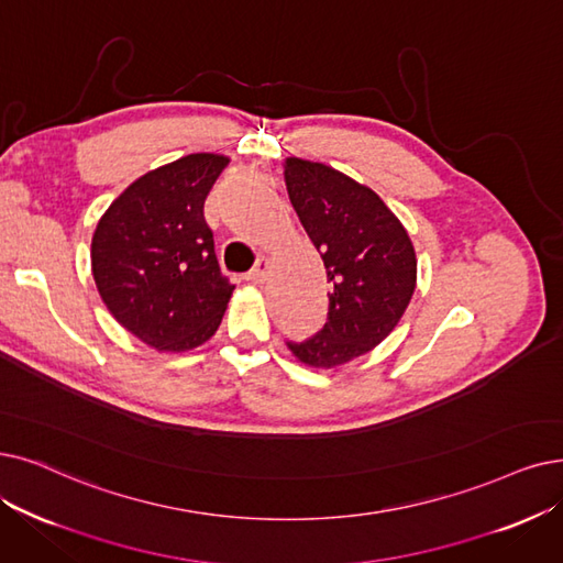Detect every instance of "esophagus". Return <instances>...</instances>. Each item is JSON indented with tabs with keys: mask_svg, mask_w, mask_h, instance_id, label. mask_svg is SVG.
Segmentation results:
<instances>
[{
	"mask_svg": "<svg viewBox=\"0 0 563 563\" xmlns=\"http://www.w3.org/2000/svg\"><path fill=\"white\" fill-rule=\"evenodd\" d=\"M267 273H269V261L265 256H258L256 265L250 269V275H246V277H250L254 284H263Z\"/></svg>",
	"mask_w": 563,
	"mask_h": 563,
	"instance_id": "1",
	"label": "esophagus"
}]
</instances>
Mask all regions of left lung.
I'll return each mask as SVG.
<instances>
[{
  "mask_svg": "<svg viewBox=\"0 0 563 563\" xmlns=\"http://www.w3.org/2000/svg\"><path fill=\"white\" fill-rule=\"evenodd\" d=\"M286 189L332 284L328 321L305 342H286L311 367L365 355L399 323L416 288V252L372 189L325 164L286 162Z\"/></svg>",
  "mask_w": 563,
  "mask_h": 563,
  "instance_id": "left-lung-1",
  "label": "left lung"
}]
</instances>
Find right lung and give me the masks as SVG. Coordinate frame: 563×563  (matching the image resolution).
I'll return each instance as SVG.
<instances>
[{"label": "right lung", "instance_id": "obj_1", "mask_svg": "<svg viewBox=\"0 0 563 563\" xmlns=\"http://www.w3.org/2000/svg\"><path fill=\"white\" fill-rule=\"evenodd\" d=\"M229 159L189 154L145 173L101 217L92 238L99 294L131 334L189 351L217 332L233 294L203 208Z\"/></svg>", "mask_w": 563, "mask_h": 563}]
</instances>
